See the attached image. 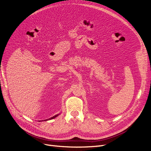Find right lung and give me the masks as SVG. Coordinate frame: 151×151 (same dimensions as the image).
Wrapping results in <instances>:
<instances>
[{
  "label": "right lung",
  "instance_id": "obj_1",
  "mask_svg": "<svg viewBox=\"0 0 151 151\" xmlns=\"http://www.w3.org/2000/svg\"><path fill=\"white\" fill-rule=\"evenodd\" d=\"M58 115H55L54 116H53V117H52V118H50V119H54V118L57 117V116Z\"/></svg>",
  "mask_w": 151,
  "mask_h": 151
}]
</instances>
